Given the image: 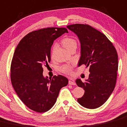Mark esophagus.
<instances>
[{"instance_id": "34e87169", "label": "esophagus", "mask_w": 127, "mask_h": 127, "mask_svg": "<svg viewBox=\"0 0 127 127\" xmlns=\"http://www.w3.org/2000/svg\"><path fill=\"white\" fill-rule=\"evenodd\" d=\"M68 83H69V85H75V84H76L74 81V80H72V79L69 80Z\"/></svg>"}]
</instances>
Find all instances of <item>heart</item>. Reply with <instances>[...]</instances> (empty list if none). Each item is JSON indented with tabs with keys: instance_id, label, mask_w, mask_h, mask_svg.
<instances>
[{
	"instance_id": "1",
	"label": "heart",
	"mask_w": 127,
	"mask_h": 127,
	"mask_svg": "<svg viewBox=\"0 0 127 127\" xmlns=\"http://www.w3.org/2000/svg\"><path fill=\"white\" fill-rule=\"evenodd\" d=\"M62 43L66 49L71 50L72 48L77 46V41L73 38L66 37L62 40ZM56 45L55 44L53 47V51H54L56 48ZM60 71L64 74H71L72 71V66L71 64H64L60 67Z\"/></svg>"
}]
</instances>
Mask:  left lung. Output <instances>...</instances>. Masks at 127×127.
<instances>
[{
    "label": "left lung",
    "instance_id": "1",
    "mask_svg": "<svg viewBox=\"0 0 127 127\" xmlns=\"http://www.w3.org/2000/svg\"><path fill=\"white\" fill-rule=\"evenodd\" d=\"M67 28L77 35L81 43L79 66H89L88 79L76 81L85 91L77 102L84 107L96 109L107 101L115 88L118 70L116 49L104 34L89 25L76 23Z\"/></svg>",
    "mask_w": 127,
    "mask_h": 127
}]
</instances>
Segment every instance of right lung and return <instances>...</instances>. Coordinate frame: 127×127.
I'll return each mask as SVG.
<instances>
[{
  "mask_svg": "<svg viewBox=\"0 0 127 127\" xmlns=\"http://www.w3.org/2000/svg\"><path fill=\"white\" fill-rule=\"evenodd\" d=\"M66 28L49 27L33 31L17 45L10 66L11 82L18 97L31 110L45 112L55 104L60 89L68 79L61 75L52 79L43 75L51 61V48Z\"/></svg>",
  "mask_w": 127,
  "mask_h": 127,
  "instance_id": "obj_1",
  "label": "right lung"
}]
</instances>
